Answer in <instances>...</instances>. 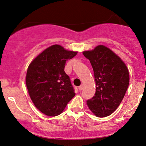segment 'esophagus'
<instances>
[{"label":"esophagus","instance_id":"esophagus-1","mask_svg":"<svg viewBox=\"0 0 146 146\" xmlns=\"http://www.w3.org/2000/svg\"><path fill=\"white\" fill-rule=\"evenodd\" d=\"M78 89H79V90H80V91L82 90H83V89H84V86H83V85H81L80 86H79Z\"/></svg>","mask_w":146,"mask_h":146}]
</instances>
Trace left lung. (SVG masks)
I'll return each mask as SVG.
<instances>
[{
	"label": "left lung",
	"mask_w": 146,
	"mask_h": 146,
	"mask_svg": "<svg viewBox=\"0 0 146 146\" xmlns=\"http://www.w3.org/2000/svg\"><path fill=\"white\" fill-rule=\"evenodd\" d=\"M83 54L90 60L96 86L94 96L87 100L88 106L96 116H108L120 104L129 87L128 68L119 56L104 45Z\"/></svg>",
	"instance_id": "1"
}]
</instances>
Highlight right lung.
Here are the masks:
<instances>
[{
	"label": "right lung",
	"instance_id": "right-lung-1",
	"mask_svg": "<svg viewBox=\"0 0 146 146\" xmlns=\"http://www.w3.org/2000/svg\"><path fill=\"white\" fill-rule=\"evenodd\" d=\"M77 54L59 45H52L36 56L28 68L26 84L31 99L48 116L60 114L75 95L64 67L66 61Z\"/></svg>",
	"mask_w": 146,
	"mask_h": 146
}]
</instances>
